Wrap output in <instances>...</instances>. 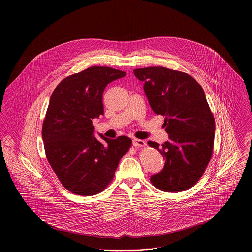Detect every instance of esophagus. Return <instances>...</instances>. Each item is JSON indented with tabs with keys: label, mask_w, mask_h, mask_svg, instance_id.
<instances>
[{
	"label": "esophagus",
	"mask_w": 252,
	"mask_h": 252,
	"mask_svg": "<svg viewBox=\"0 0 252 252\" xmlns=\"http://www.w3.org/2000/svg\"><path fill=\"white\" fill-rule=\"evenodd\" d=\"M133 145L135 147H143L145 145V142L143 140H139V139H134L133 140Z\"/></svg>",
	"instance_id": "1"
}]
</instances>
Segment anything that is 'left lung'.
<instances>
[{"label": "left lung", "mask_w": 252, "mask_h": 252, "mask_svg": "<svg viewBox=\"0 0 252 252\" xmlns=\"http://www.w3.org/2000/svg\"><path fill=\"white\" fill-rule=\"evenodd\" d=\"M144 81L148 103L156 114L165 116L163 126L169 141H149L165 157L163 170L151 176V183L165 192L191 188L201 179L214 149L216 123L202 86L188 73L164 67L134 70Z\"/></svg>", "instance_id": "1"}]
</instances>
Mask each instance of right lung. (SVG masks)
Masks as SVG:
<instances>
[{"label":"right lung","mask_w":252,"mask_h":252,"mask_svg":"<svg viewBox=\"0 0 252 252\" xmlns=\"http://www.w3.org/2000/svg\"><path fill=\"white\" fill-rule=\"evenodd\" d=\"M126 72L90 67L64 78L54 89L42 123L47 161L62 185L80 196L106 189L132 140L94 136L92 119L104 114L103 93L109 82Z\"/></svg>","instance_id":"obj_1"}]
</instances>
